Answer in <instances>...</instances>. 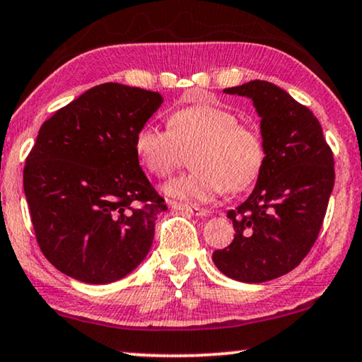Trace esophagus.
Wrapping results in <instances>:
<instances>
[{
  "label": "esophagus",
  "instance_id": "34e87169",
  "mask_svg": "<svg viewBox=\"0 0 362 362\" xmlns=\"http://www.w3.org/2000/svg\"><path fill=\"white\" fill-rule=\"evenodd\" d=\"M172 208L179 209V211L190 213L193 216H208L209 214V209L198 208V206H190V204H183V203H177V202L172 203Z\"/></svg>",
  "mask_w": 362,
  "mask_h": 362
}]
</instances>
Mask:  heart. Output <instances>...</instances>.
<instances>
[{
    "label": "heart",
    "instance_id": "heart-1",
    "mask_svg": "<svg viewBox=\"0 0 362 362\" xmlns=\"http://www.w3.org/2000/svg\"><path fill=\"white\" fill-rule=\"evenodd\" d=\"M169 129L144 125L134 136V151L149 174L169 177L190 153L188 174L164 187L172 198L209 202L221 192L252 185L265 163V143L258 129L240 123L233 110L211 104L188 105L169 117Z\"/></svg>",
    "mask_w": 362,
    "mask_h": 362
}]
</instances>
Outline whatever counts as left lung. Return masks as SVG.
<instances>
[{
  "instance_id": "left-lung-1",
  "label": "left lung",
  "mask_w": 362,
  "mask_h": 362,
  "mask_svg": "<svg viewBox=\"0 0 362 362\" xmlns=\"http://www.w3.org/2000/svg\"><path fill=\"white\" fill-rule=\"evenodd\" d=\"M224 93L252 99L267 154L250 197L228 211L234 240L213 262L235 281L265 283L294 269L315 244L335 160L314 113L281 88L255 79Z\"/></svg>"
}]
</instances>
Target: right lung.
<instances>
[{
  "mask_svg": "<svg viewBox=\"0 0 362 362\" xmlns=\"http://www.w3.org/2000/svg\"><path fill=\"white\" fill-rule=\"evenodd\" d=\"M160 104L159 93L105 83L43 122L24 193L40 250L62 273L105 284L146 258L167 204L139 167L134 136Z\"/></svg>",
  "mask_w": 362,
  "mask_h": 362,
  "instance_id": "add662e5",
  "label": "right lung"
}]
</instances>
